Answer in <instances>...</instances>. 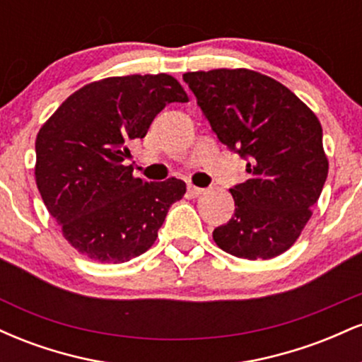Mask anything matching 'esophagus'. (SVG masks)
Listing matches in <instances>:
<instances>
[{"instance_id": "obj_1", "label": "esophagus", "mask_w": 362, "mask_h": 362, "mask_svg": "<svg viewBox=\"0 0 362 362\" xmlns=\"http://www.w3.org/2000/svg\"><path fill=\"white\" fill-rule=\"evenodd\" d=\"M187 194H189L190 197H199L201 194H204V189H201V187H195V185H189L187 187Z\"/></svg>"}]
</instances>
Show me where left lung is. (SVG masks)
Wrapping results in <instances>:
<instances>
[{
	"mask_svg": "<svg viewBox=\"0 0 362 362\" xmlns=\"http://www.w3.org/2000/svg\"><path fill=\"white\" fill-rule=\"evenodd\" d=\"M197 105L223 144L248 160L230 189L235 214L213 231L240 259L267 260L293 247L327 180L322 124L279 81L252 69L185 73Z\"/></svg>",
	"mask_w": 362,
	"mask_h": 362,
	"instance_id": "obj_1",
	"label": "left lung"
}]
</instances>
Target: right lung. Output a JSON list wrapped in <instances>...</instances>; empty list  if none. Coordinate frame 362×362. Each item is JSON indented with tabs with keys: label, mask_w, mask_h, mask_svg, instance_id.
Returning <instances> with one entry per match:
<instances>
[{
	"label": "right lung",
	"mask_w": 362,
	"mask_h": 362,
	"mask_svg": "<svg viewBox=\"0 0 362 362\" xmlns=\"http://www.w3.org/2000/svg\"><path fill=\"white\" fill-rule=\"evenodd\" d=\"M189 102L170 74L93 81L69 95L35 139V182L49 214L78 252L122 264L155 243L185 182L132 175L129 144L146 136L167 103Z\"/></svg>",
	"instance_id": "obj_1"
}]
</instances>
